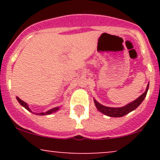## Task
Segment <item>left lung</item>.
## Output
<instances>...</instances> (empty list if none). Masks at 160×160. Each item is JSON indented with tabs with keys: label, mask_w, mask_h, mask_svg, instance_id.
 I'll use <instances>...</instances> for the list:
<instances>
[{
	"label": "left lung",
	"mask_w": 160,
	"mask_h": 160,
	"mask_svg": "<svg viewBox=\"0 0 160 160\" xmlns=\"http://www.w3.org/2000/svg\"><path fill=\"white\" fill-rule=\"evenodd\" d=\"M148 88H149V83L148 84L147 86L146 90L141 96H139L137 99H135V101H133L131 103L126 104L124 107L121 108H110V107H106V106L102 105L100 103H98L95 99H94V102L95 104V107L98 110V111H100L101 113H104V114L108 116V117H123V116L126 115L127 113H130L131 111H134L136 108L138 107L139 105L141 104V102L144 101L145 97H146L147 93H148Z\"/></svg>",
	"instance_id": "obj_1"
}]
</instances>
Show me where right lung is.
Listing matches in <instances>:
<instances>
[{"label": "right lung", "mask_w": 160, "mask_h": 160, "mask_svg": "<svg viewBox=\"0 0 160 160\" xmlns=\"http://www.w3.org/2000/svg\"><path fill=\"white\" fill-rule=\"evenodd\" d=\"M16 99H17L18 102H19V104H21V105L22 106V107L25 108V109H27L28 111H30V112H32V113H33V112L31 111L30 108H29L28 105L27 103H25V102H23L22 100H21V99H20L19 97H16ZM58 110H59V108L56 107V108H52V109H51V110H49V111H47V112H44V113H35V114H37V115H42V116H43V115H49V114H51V113H55V112H56L57 111H58Z\"/></svg>", "instance_id": "right-lung-1"}]
</instances>
